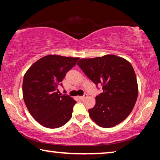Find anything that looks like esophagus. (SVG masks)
<instances>
[{
  "label": "esophagus",
  "mask_w": 160,
  "mask_h": 160,
  "mask_svg": "<svg viewBox=\"0 0 160 160\" xmlns=\"http://www.w3.org/2000/svg\"><path fill=\"white\" fill-rule=\"evenodd\" d=\"M86 97H88V94H85L83 96H79L78 97V98H79L80 100H82V99H85Z\"/></svg>",
  "instance_id": "esophagus-1"
}]
</instances>
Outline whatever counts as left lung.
I'll return each mask as SVG.
<instances>
[{
  "instance_id": "left-lung-1",
  "label": "left lung",
  "mask_w": 160,
  "mask_h": 160,
  "mask_svg": "<svg viewBox=\"0 0 160 160\" xmlns=\"http://www.w3.org/2000/svg\"><path fill=\"white\" fill-rule=\"evenodd\" d=\"M77 64L96 86L102 85L103 92L96 97L95 106L88 110L90 118L102 128H111L125 120L138 94L132 65L115 55L82 58Z\"/></svg>"
}]
</instances>
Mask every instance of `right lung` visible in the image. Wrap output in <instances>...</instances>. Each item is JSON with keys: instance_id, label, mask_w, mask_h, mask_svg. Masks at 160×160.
Wrapping results in <instances>:
<instances>
[{"instance_id": "1", "label": "right lung", "mask_w": 160, "mask_h": 160, "mask_svg": "<svg viewBox=\"0 0 160 160\" xmlns=\"http://www.w3.org/2000/svg\"><path fill=\"white\" fill-rule=\"evenodd\" d=\"M78 60L48 55L32 64L25 74L22 94L25 105L32 117L46 128H59L71 118L76 102L68 95L58 94V88Z\"/></svg>"}]
</instances>
